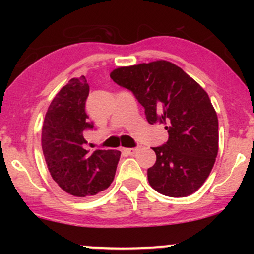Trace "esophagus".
I'll use <instances>...</instances> for the list:
<instances>
[{"label":"esophagus","mask_w":254,"mask_h":254,"mask_svg":"<svg viewBox=\"0 0 254 254\" xmlns=\"http://www.w3.org/2000/svg\"><path fill=\"white\" fill-rule=\"evenodd\" d=\"M137 149H138V148H124V151L127 154H129V155H133L137 151Z\"/></svg>","instance_id":"34e87169"}]
</instances>
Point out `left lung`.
Returning <instances> with one entry per match:
<instances>
[{
  "instance_id": "8db88e82",
  "label": "left lung",
  "mask_w": 254,
  "mask_h": 254,
  "mask_svg": "<svg viewBox=\"0 0 254 254\" xmlns=\"http://www.w3.org/2000/svg\"><path fill=\"white\" fill-rule=\"evenodd\" d=\"M144 107L149 124H165L168 141L153 148L148 168L154 190L186 197L203 185L218 151V119L208 93L182 68L167 61L121 66L110 74Z\"/></svg>"
}]
</instances>
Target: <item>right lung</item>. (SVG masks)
<instances>
[{
  "label": "right lung",
  "instance_id": "obj_1",
  "mask_svg": "<svg viewBox=\"0 0 254 254\" xmlns=\"http://www.w3.org/2000/svg\"><path fill=\"white\" fill-rule=\"evenodd\" d=\"M89 86L84 76L71 78L51 101L44 118L42 148L52 179L74 197L95 196L115 179L119 150L84 149V130L94 127L88 121L86 100Z\"/></svg>",
  "mask_w": 254,
  "mask_h": 254
}]
</instances>
